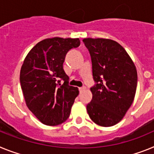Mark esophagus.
<instances>
[{
    "instance_id": "esophagus-1",
    "label": "esophagus",
    "mask_w": 154,
    "mask_h": 154,
    "mask_svg": "<svg viewBox=\"0 0 154 154\" xmlns=\"http://www.w3.org/2000/svg\"><path fill=\"white\" fill-rule=\"evenodd\" d=\"M85 89H86V88H85V87H81V88H79V91H83L85 90Z\"/></svg>"
}]
</instances>
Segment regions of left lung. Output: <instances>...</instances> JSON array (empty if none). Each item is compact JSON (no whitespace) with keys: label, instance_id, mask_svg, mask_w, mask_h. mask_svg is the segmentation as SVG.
Here are the masks:
<instances>
[{"label":"left lung","instance_id":"1","mask_svg":"<svg viewBox=\"0 0 154 154\" xmlns=\"http://www.w3.org/2000/svg\"><path fill=\"white\" fill-rule=\"evenodd\" d=\"M90 53L93 79L92 100L87 105L97 125L112 126L119 122L134 100L137 71L129 54L117 42L108 38L83 39Z\"/></svg>","mask_w":154,"mask_h":154}]
</instances>
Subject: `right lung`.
<instances>
[{
	"mask_svg": "<svg viewBox=\"0 0 154 154\" xmlns=\"http://www.w3.org/2000/svg\"><path fill=\"white\" fill-rule=\"evenodd\" d=\"M80 44L79 38H45L31 49L21 66L20 83L26 105L45 125H60L69 117L79 91L68 85L63 64L67 52Z\"/></svg>",
	"mask_w": 154,
	"mask_h": 154,
	"instance_id": "1",
	"label": "right lung"
}]
</instances>
